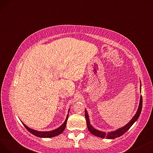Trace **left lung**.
<instances>
[{
	"mask_svg": "<svg viewBox=\"0 0 153 153\" xmlns=\"http://www.w3.org/2000/svg\"><path fill=\"white\" fill-rule=\"evenodd\" d=\"M141 82H140V91H141ZM142 105H143V98H142V96L141 95L138 108L137 110V111H136V114L134 115V116L130 120V122L129 123H128L124 126L119 128V129H117V130L114 131L108 132V133H106L105 132H103V131L96 130L95 128H94L91 125L89 118V115H88V113H87L86 109H85V119H86V123H87V128H88V130H89V131L92 134H94V136H98V137L102 138H106L107 139H115L116 138L120 137V136H121L122 135H123L125 133H126L128 130H129L130 127L133 125V123L136 121V120H138V118H139V117L140 115L141 112Z\"/></svg>",
	"mask_w": 153,
	"mask_h": 153,
	"instance_id": "obj_1",
	"label": "left lung"
}]
</instances>
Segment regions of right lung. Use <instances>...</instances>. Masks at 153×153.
<instances>
[{"label":"right lung","mask_w":153,"mask_h":153,"mask_svg":"<svg viewBox=\"0 0 153 153\" xmlns=\"http://www.w3.org/2000/svg\"><path fill=\"white\" fill-rule=\"evenodd\" d=\"M69 111V109L68 110V113ZM68 116H69V114H68L67 115V117L66 118V120L64 121V122L63 123V124L59 126V128H56V129L52 130V131H39L37 130H35L33 129H31L29 127H28L26 125L24 124L22 122V123H23V125H24L26 128V129L31 134H33V135L38 136V137L39 138H52V137H54L56 136H58L59 134H60L61 133H62L65 129V128L66 126V123H67V121L68 119Z\"/></svg>","instance_id":"right-lung-1"}]
</instances>
